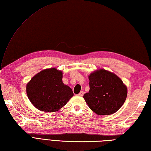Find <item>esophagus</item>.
Here are the masks:
<instances>
[{"instance_id":"esophagus-1","label":"esophagus","mask_w":151,"mask_h":151,"mask_svg":"<svg viewBox=\"0 0 151 151\" xmlns=\"http://www.w3.org/2000/svg\"><path fill=\"white\" fill-rule=\"evenodd\" d=\"M84 95V91H81V92L78 95V96H81V97H82L83 96V95Z\"/></svg>"}]
</instances>
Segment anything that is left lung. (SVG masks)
I'll return each instance as SVG.
<instances>
[{
  "instance_id": "left-lung-1",
  "label": "left lung",
  "mask_w": 151,
  "mask_h": 151,
  "mask_svg": "<svg viewBox=\"0 0 151 151\" xmlns=\"http://www.w3.org/2000/svg\"><path fill=\"white\" fill-rule=\"evenodd\" d=\"M90 90L83 98L93 112L99 115H111L122 107L127 90L118 76L105 70L89 76Z\"/></svg>"
}]
</instances>
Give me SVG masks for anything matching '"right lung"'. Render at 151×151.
Wrapping results in <instances>:
<instances>
[{"instance_id": "add662e5", "label": "right lung", "mask_w": 151, "mask_h": 151, "mask_svg": "<svg viewBox=\"0 0 151 151\" xmlns=\"http://www.w3.org/2000/svg\"><path fill=\"white\" fill-rule=\"evenodd\" d=\"M61 71L56 68L42 70L27 84V97L35 107L40 111L55 112L70 100L73 91L62 81Z\"/></svg>"}]
</instances>
